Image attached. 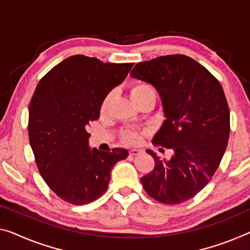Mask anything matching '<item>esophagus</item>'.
I'll return each mask as SVG.
<instances>
[{"label":"esophagus","mask_w":250,"mask_h":250,"mask_svg":"<svg viewBox=\"0 0 250 250\" xmlns=\"http://www.w3.org/2000/svg\"><path fill=\"white\" fill-rule=\"evenodd\" d=\"M141 153H142V152L138 151V149H130V151H129V155L136 156V155H140Z\"/></svg>","instance_id":"1"}]
</instances>
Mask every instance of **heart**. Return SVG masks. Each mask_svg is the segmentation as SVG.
Masks as SVG:
<instances>
[{
	"label": "heart",
	"mask_w": 250,
	"mask_h": 250,
	"mask_svg": "<svg viewBox=\"0 0 250 250\" xmlns=\"http://www.w3.org/2000/svg\"><path fill=\"white\" fill-rule=\"evenodd\" d=\"M129 93H130V96H132L133 101L135 102V101H137V99L144 97V96H146V95L155 94V90H154V88H153L151 85H148V83H146L137 82V83H134L133 85L130 86ZM108 99H109V96H107V97L103 101L102 106H101L102 112H105L107 104H108ZM122 138L126 142V143L134 144V143H136V142L138 141V138H140V134L135 132V130H124V132L122 133Z\"/></svg>",
	"instance_id": "1"
}]
</instances>
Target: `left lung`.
<instances>
[{
    "label": "left lung",
    "mask_w": 250,
    "mask_h": 250,
    "mask_svg": "<svg viewBox=\"0 0 250 250\" xmlns=\"http://www.w3.org/2000/svg\"><path fill=\"white\" fill-rule=\"evenodd\" d=\"M130 76L156 88L165 121L152 143L173 151L170 160H161L147 149L155 167L141 179L144 190L165 205L190 200L208 184L227 147L230 113L224 89L208 69L183 55L140 62Z\"/></svg>",
    "instance_id": "obj_1"
}]
</instances>
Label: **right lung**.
Segmentation results:
<instances>
[{
    "instance_id": "1",
    "label": "right lung",
    "mask_w": 250,
    "mask_h": 250,
    "mask_svg": "<svg viewBox=\"0 0 250 250\" xmlns=\"http://www.w3.org/2000/svg\"><path fill=\"white\" fill-rule=\"evenodd\" d=\"M134 63H104L71 56L53 67L34 90L29 140L42 179L63 201L83 206L105 193L110 172L128 155L125 148H89L86 127L99 118L104 99Z\"/></svg>"
}]
</instances>
